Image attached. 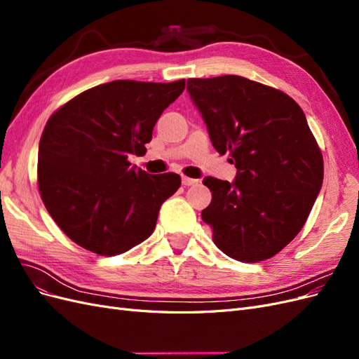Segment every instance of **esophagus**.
<instances>
[{
  "label": "esophagus",
  "mask_w": 359,
  "mask_h": 359,
  "mask_svg": "<svg viewBox=\"0 0 359 359\" xmlns=\"http://www.w3.org/2000/svg\"><path fill=\"white\" fill-rule=\"evenodd\" d=\"M181 181H182V186H186V187H189V186H196V184L201 182V181L196 180V178H190V177H186V175H182Z\"/></svg>",
  "instance_id": "esophagus-1"
}]
</instances>
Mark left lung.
Here are the masks:
<instances>
[{"mask_svg":"<svg viewBox=\"0 0 359 359\" xmlns=\"http://www.w3.org/2000/svg\"><path fill=\"white\" fill-rule=\"evenodd\" d=\"M187 90L212 147L238 169L227 181L206 177L212 193L202 220L212 241L241 262L281 252L302 226L323 181V157L298 103L243 76L189 79Z\"/></svg>","mask_w":359,"mask_h":359,"instance_id":"1","label":"left lung"}]
</instances>
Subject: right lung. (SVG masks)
<instances>
[{
    "label": "right lung",
    "mask_w": 359,
    "mask_h": 359,
    "mask_svg": "<svg viewBox=\"0 0 359 359\" xmlns=\"http://www.w3.org/2000/svg\"><path fill=\"white\" fill-rule=\"evenodd\" d=\"M184 88V79L114 81L50 115L39 145V191L73 243L115 256L154 232L160 206L180 189L181 177L130 168L128 156L147 153L157 119Z\"/></svg>",
    "instance_id": "obj_1"
}]
</instances>
